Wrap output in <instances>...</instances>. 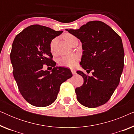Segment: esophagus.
<instances>
[{
	"label": "esophagus",
	"instance_id": "34e87169",
	"mask_svg": "<svg viewBox=\"0 0 134 134\" xmlns=\"http://www.w3.org/2000/svg\"><path fill=\"white\" fill-rule=\"evenodd\" d=\"M71 72L73 75H75L76 74V71L74 70V69H71Z\"/></svg>",
	"mask_w": 134,
	"mask_h": 134
}]
</instances>
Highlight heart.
<instances>
[{
    "label": "heart",
    "mask_w": 134,
    "mask_h": 134,
    "mask_svg": "<svg viewBox=\"0 0 134 134\" xmlns=\"http://www.w3.org/2000/svg\"><path fill=\"white\" fill-rule=\"evenodd\" d=\"M63 38L69 44H70L71 41L76 37L70 34H66L63 35ZM57 41V38H54L51 40L50 43V49L52 53L54 52V46ZM79 59V56L76 54H72L67 55L62 57L61 58L58 60V65L61 66L68 67V68H74L76 66Z\"/></svg>",
    "instance_id": "b5f03b06"
}]
</instances>
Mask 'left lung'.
<instances>
[{
	"mask_svg": "<svg viewBox=\"0 0 134 134\" xmlns=\"http://www.w3.org/2000/svg\"><path fill=\"white\" fill-rule=\"evenodd\" d=\"M68 32L79 38L83 52L80 65L92 71L88 76L82 71L83 83L75 90L82 105L95 108L105 104L120 83L124 67V52L122 40L110 27L99 21H90L79 29Z\"/></svg>",
	"mask_w": 134,
	"mask_h": 134,
	"instance_id": "obj_1",
	"label": "left lung"
}]
</instances>
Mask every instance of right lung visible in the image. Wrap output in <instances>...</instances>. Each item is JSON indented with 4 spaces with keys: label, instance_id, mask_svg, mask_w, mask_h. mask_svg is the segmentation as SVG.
<instances>
[{
    "label": "right lung",
    "instance_id": "add662e5",
    "mask_svg": "<svg viewBox=\"0 0 134 134\" xmlns=\"http://www.w3.org/2000/svg\"><path fill=\"white\" fill-rule=\"evenodd\" d=\"M62 32L35 24L14 38L10 53L13 74L19 92L31 105H51L57 98L62 83L72 76L69 69L55 67L52 60L50 43ZM44 64L53 67L51 73L43 70Z\"/></svg>",
    "mask_w": 134,
    "mask_h": 134
}]
</instances>
